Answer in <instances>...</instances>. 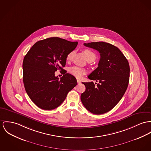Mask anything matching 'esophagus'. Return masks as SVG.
Here are the masks:
<instances>
[{"instance_id": "esophagus-1", "label": "esophagus", "mask_w": 151, "mask_h": 151, "mask_svg": "<svg viewBox=\"0 0 151 151\" xmlns=\"http://www.w3.org/2000/svg\"><path fill=\"white\" fill-rule=\"evenodd\" d=\"M77 82H78V84L81 83V81L80 80H79V79H77Z\"/></svg>"}]
</instances>
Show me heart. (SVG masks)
I'll list each match as a JSON object with an SVG mask.
<instances>
[{
  "label": "heart",
  "mask_w": 151,
  "mask_h": 151,
  "mask_svg": "<svg viewBox=\"0 0 151 151\" xmlns=\"http://www.w3.org/2000/svg\"><path fill=\"white\" fill-rule=\"evenodd\" d=\"M73 52L72 51L70 52L66 57V60L67 61H70V58H72V56L73 55ZM84 53L85 55V57L87 59L89 58H93L94 60L96 58V55L91 50L89 49H85L84 51ZM69 72L70 73L73 75L76 78H81L84 74L86 73V70L84 68H82L81 67H77V66H73L72 67H70L69 69Z\"/></svg>",
  "instance_id": "1"
}]
</instances>
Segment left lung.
<instances>
[{
	"instance_id": "left-lung-1",
	"label": "left lung",
	"mask_w": 151,
	"mask_h": 151,
	"mask_svg": "<svg viewBox=\"0 0 151 151\" xmlns=\"http://www.w3.org/2000/svg\"><path fill=\"white\" fill-rule=\"evenodd\" d=\"M98 50L101 56L97 68L88 78L98 81L83 83L86 90L81 99L84 106L94 114H102L114 108L128 88L130 67L121 51L110 44L96 42L84 44ZM96 84V83H95Z\"/></svg>"
}]
</instances>
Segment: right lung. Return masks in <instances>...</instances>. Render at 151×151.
<instances>
[{
    "label": "right lung",
    "mask_w": 151,
    "mask_h": 151,
    "mask_svg": "<svg viewBox=\"0 0 151 151\" xmlns=\"http://www.w3.org/2000/svg\"><path fill=\"white\" fill-rule=\"evenodd\" d=\"M78 44L58 37L48 38L37 42L25 55L22 65L24 88L40 109H56L77 85L76 79L63 68L67 55ZM58 69L65 72L60 79L54 75Z\"/></svg>",
    "instance_id": "right-lung-1"
}]
</instances>
